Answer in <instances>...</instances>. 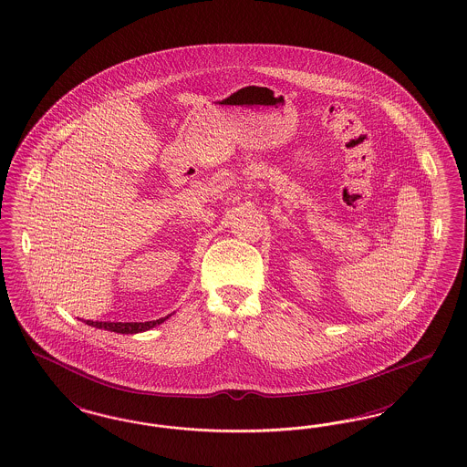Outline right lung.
I'll return each instance as SVG.
<instances>
[{"instance_id":"obj_1","label":"right lung","mask_w":467,"mask_h":467,"mask_svg":"<svg viewBox=\"0 0 467 467\" xmlns=\"http://www.w3.org/2000/svg\"><path fill=\"white\" fill-rule=\"evenodd\" d=\"M171 315H168L165 317H160V319H154V321H144V323H111V321H86V325L94 327V328H99V330L115 331V333H125V335H134V333H140V331H148L158 325H161L163 321H166Z\"/></svg>"}]
</instances>
